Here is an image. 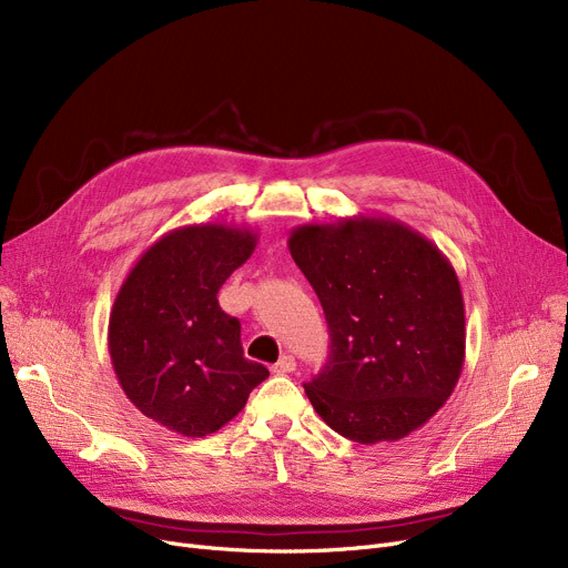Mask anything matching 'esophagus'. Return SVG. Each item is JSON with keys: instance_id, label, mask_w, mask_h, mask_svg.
Masks as SVG:
<instances>
[{"instance_id": "obj_1", "label": "esophagus", "mask_w": 568, "mask_h": 568, "mask_svg": "<svg viewBox=\"0 0 568 568\" xmlns=\"http://www.w3.org/2000/svg\"><path fill=\"white\" fill-rule=\"evenodd\" d=\"M294 368H296V362H294V356H290V354L281 356V359L272 366V371H274L276 375H287V373H292Z\"/></svg>"}]
</instances>
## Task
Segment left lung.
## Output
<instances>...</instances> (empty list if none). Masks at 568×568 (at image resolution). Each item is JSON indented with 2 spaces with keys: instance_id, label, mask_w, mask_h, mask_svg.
I'll use <instances>...</instances> for the list:
<instances>
[{
  "instance_id": "left-lung-1",
  "label": "left lung",
  "mask_w": 568,
  "mask_h": 568,
  "mask_svg": "<svg viewBox=\"0 0 568 568\" xmlns=\"http://www.w3.org/2000/svg\"><path fill=\"white\" fill-rule=\"evenodd\" d=\"M287 246L329 324V359L304 384L322 422L359 444L422 428L454 394L465 362L452 262L382 216L300 225Z\"/></svg>"
}]
</instances>
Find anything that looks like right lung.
Returning a JSON list of instances; mask_svg holds the SVG:
<instances>
[{"label": "right lung", "mask_w": 568, "mask_h": 568, "mask_svg": "<svg viewBox=\"0 0 568 568\" xmlns=\"http://www.w3.org/2000/svg\"><path fill=\"white\" fill-rule=\"evenodd\" d=\"M248 227H176L149 246L114 300L108 347L129 400L184 437L216 433L268 371L248 362L242 324L216 294L255 251Z\"/></svg>", "instance_id": "1"}]
</instances>
